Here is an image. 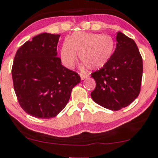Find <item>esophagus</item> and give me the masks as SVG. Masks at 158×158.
<instances>
[{"mask_svg":"<svg viewBox=\"0 0 158 158\" xmlns=\"http://www.w3.org/2000/svg\"><path fill=\"white\" fill-rule=\"evenodd\" d=\"M88 76V75H85V74H82V73L80 74V77H81V79H82V80H83V79H85Z\"/></svg>","mask_w":158,"mask_h":158,"instance_id":"obj_1","label":"esophagus"}]
</instances>
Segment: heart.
<instances>
[{"label":"heart","mask_w":158,"mask_h":158,"mask_svg":"<svg viewBox=\"0 0 158 158\" xmlns=\"http://www.w3.org/2000/svg\"><path fill=\"white\" fill-rule=\"evenodd\" d=\"M114 48L115 42L110 36L76 32L64 41L60 57L64 65L72 69L77 60V52L83 67L99 70L108 63Z\"/></svg>","instance_id":"1"}]
</instances>
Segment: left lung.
<instances>
[{
  "mask_svg": "<svg viewBox=\"0 0 158 158\" xmlns=\"http://www.w3.org/2000/svg\"><path fill=\"white\" fill-rule=\"evenodd\" d=\"M116 48L108 63L91 73L96 87L91 96L101 106L120 110L139 96L143 77V58L136 43L121 32L117 34Z\"/></svg>",
  "mask_w": 158,
  "mask_h": 158,
  "instance_id": "obj_1",
  "label": "left lung"
}]
</instances>
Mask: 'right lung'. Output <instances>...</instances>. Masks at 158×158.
I'll use <instances>...</instances> for the list:
<instances>
[{
  "mask_svg": "<svg viewBox=\"0 0 158 158\" xmlns=\"http://www.w3.org/2000/svg\"><path fill=\"white\" fill-rule=\"evenodd\" d=\"M59 37L48 33L33 37L17 50L13 60L12 76L19 103L26 113L38 118L58 115L81 81L57 56Z\"/></svg>",
  "mask_w": 158,
  "mask_h": 158,
  "instance_id": "add662e5",
  "label": "right lung"
}]
</instances>
